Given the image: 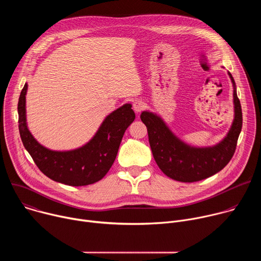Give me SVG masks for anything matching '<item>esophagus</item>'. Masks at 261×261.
I'll return each mask as SVG.
<instances>
[{
    "mask_svg": "<svg viewBox=\"0 0 261 261\" xmlns=\"http://www.w3.org/2000/svg\"><path fill=\"white\" fill-rule=\"evenodd\" d=\"M144 107H145V104L142 101H136L133 104V109L135 113H140L141 110L144 109Z\"/></svg>",
    "mask_w": 261,
    "mask_h": 261,
    "instance_id": "34e87169",
    "label": "esophagus"
}]
</instances>
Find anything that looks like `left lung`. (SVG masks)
Returning <instances> with one entry per match:
<instances>
[{"label": "left lung", "mask_w": 261, "mask_h": 261, "mask_svg": "<svg viewBox=\"0 0 261 261\" xmlns=\"http://www.w3.org/2000/svg\"><path fill=\"white\" fill-rule=\"evenodd\" d=\"M228 75L233 86L234 119L227 135L216 145L191 146L176 137L159 116L151 111L141 113L154 159L170 178L184 182L198 181L219 172L231 160L242 131L243 115L234 80L229 72Z\"/></svg>", "instance_id": "1"}]
</instances>
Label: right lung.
<instances>
[{
	"mask_svg": "<svg viewBox=\"0 0 261 261\" xmlns=\"http://www.w3.org/2000/svg\"><path fill=\"white\" fill-rule=\"evenodd\" d=\"M28 84L18 99V129L25 150L35 164L50 179L68 186H87L100 180L114 164L125 131L135 119L131 104L109 114L93 138L71 151H53L31 134L27 125L25 95Z\"/></svg>",
	"mask_w": 261,
	"mask_h": 261,
	"instance_id": "1",
	"label": "right lung"
}]
</instances>
